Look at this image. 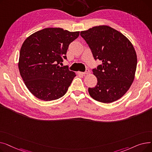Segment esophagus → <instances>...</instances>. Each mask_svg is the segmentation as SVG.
<instances>
[{
  "label": "esophagus",
  "instance_id": "1",
  "mask_svg": "<svg viewBox=\"0 0 152 152\" xmlns=\"http://www.w3.org/2000/svg\"><path fill=\"white\" fill-rule=\"evenodd\" d=\"M79 73L81 75H88L90 73V71L89 69H86L85 72H79Z\"/></svg>",
  "mask_w": 152,
  "mask_h": 152
}]
</instances>
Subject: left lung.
<instances>
[{"mask_svg": "<svg viewBox=\"0 0 152 152\" xmlns=\"http://www.w3.org/2000/svg\"><path fill=\"white\" fill-rule=\"evenodd\" d=\"M80 34L94 58L102 62L92 69L97 83L89 87V95L102 103L118 100L129 90L135 77L137 58L134 46L120 32L106 25L94 26Z\"/></svg>", "mask_w": 152, "mask_h": 152, "instance_id": "left-lung-1", "label": "left lung"}]
</instances>
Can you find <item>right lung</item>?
<instances>
[{
	"mask_svg": "<svg viewBox=\"0 0 152 152\" xmlns=\"http://www.w3.org/2000/svg\"><path fill=\"white\" fill-rule=\"evenodd\" d=\"M79 35V31L48 28L32 34L24 41L18 68L26 87L36 97L51 101L66 94L76 74L59 64L66 59L69 44Z\"/></svg>",
	"mask_w": 152,
	"mask_h": 152,
	"instance_id": "obj_1",
	"label": "right lung"
}]
</instances>
